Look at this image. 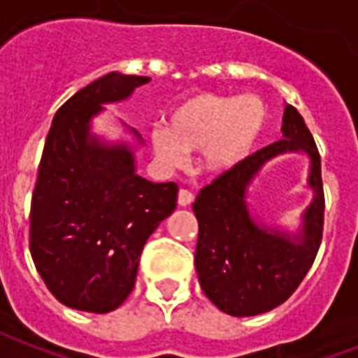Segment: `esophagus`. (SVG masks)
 Masks as SVG:
<instances>
[{"label": "esophagus", "mask_w": 358, "mask_h": 358, "mask_svg": "<svg viewBox=\"0 0 358 358\" xmlns=\"http://www.w3.org/2000/svg\"><path fill=\"white\" fill-rule=\"evenodd\" d=\"M195 199V195L189 192V189H180L178 192V205L180 207H187V205H192Z\"/></svg>", "instance_id": "obj_1"}]
</instances>
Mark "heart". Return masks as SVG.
I'll use <instances>...</instances> for the list:
<instances>
[{"label": "heart", "instance_id": "b5f03b06", "mask_svg": "<svg viewBox=\"0 0 358 358\" xmlns=\"http://www.w3.org/2000/svg\"><path fill=\"white\" fill-rule=\"evenodd\" d=\"M266 122L268 113L259 97L236 99L203 92L178 103L166 130H155L151 141L163 163L176 166L184 161V153L203 149V166L222 174L255 149Z\"/></svg>", "mask_w": 358, "mask_h": 358}]
</instances>
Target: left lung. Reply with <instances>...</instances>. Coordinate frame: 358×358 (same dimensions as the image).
Instances as JSON below:
<instances>
[{
    "instance_id": "1",
    "label": "left lung",
    "mask_w": 358,
    "mask_h": 358,
    "mask_svg": "<svg viewBox=\"0 0 358 358\" xmlns=\"http://www.w3.org/2000/svg\"><path fill=\"white\" fill-rule=\"evenodd\" d=\"M282 132L284 140L259 149L218 174L195 197L194 213L199 224L195 270L205 295L226 315L255 316L289 299L315 263L322 241L320 153L293 105H285ZM285 150H305L311 157L309 183L315 189V199L306 213L301 246L257 227L245 205V189L258 169Z\"/></svg>"
}]
</instances>
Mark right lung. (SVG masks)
<instances>
[{"label":"right lung","mask_w":358,"mask_h":358,"mask_svg":"<svg viewBox=\"0 0 358 358\" xmlns=\"http://www.w3.org/2000/svg\"><path fill=\"white\" fill-rule=\"evenodd\" d=\"M148 76L110 73L55 113L30 205V253L55 299L86 313H110L136 284L141 249L176 209L178 186L153 184L132 151L90 138L101 103L126 99Z\"/></svg>","instance_id":"right-lung-1"}]
</instances>
